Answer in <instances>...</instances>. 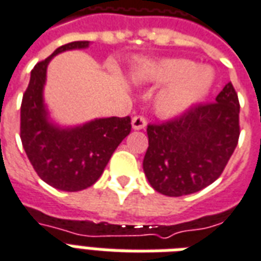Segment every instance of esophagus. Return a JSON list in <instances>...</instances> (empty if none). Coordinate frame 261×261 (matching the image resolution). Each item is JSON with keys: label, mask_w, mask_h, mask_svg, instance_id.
Listing matches in <instances>:
<instances>
[{"label": "esophagus", "mask_w": 261, "mask_h": 261, "mask_svg": "<svg viewBox=\"0 0 261 261\" xmlns=\"http://www.w3.org/2000/svg\"><path fill=\"white\" fill-rule=\"evenodd\" d=\"M145 125H147V120L144 119L142 116H134L131 119V127L134 130H142V128H145Z\"/></svg>", "instance_id": "1"}]
</instances>
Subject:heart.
<instances>
[{
  "label": "heart",
  "instance_id": "b5f03b06",
  "mask_svg": "<svg viewBox=\"0 0 261 261\" xmlns=\"http://www.w3.org/2000/svg\"><path fill=\"white\" fill-rule=\"evenodd\" d=\"M133 75L138 82L166 84L155 96V110L164 117L186 113L207 96L215 82L210 67L185 59L141 60Z\"/></svg>",
  "mask_w": 261,
  "mask_h": 261
}]
</instances>
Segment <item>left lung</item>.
<instances>
[{
  "mask_svg": "<svg viewBox=\"0 0 261 261\" xmlns=\"http://www.w3.org/2000/svg\"><path fill=\"white\" fill-rule=\"evenodd\" d=\"M142 168L161 194L200 192L218 179L238 145L239 100L230 82L215 102L198 105L180 117L147 128Z\"/></svg>",
  "mask_w": 261,
  "mask_h": 261,
  "instance_id": "8db88e82",
  "label": "left lung"
}]
</instances>
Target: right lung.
Wrapping results in <instances>:
<instances>
[{
	"label": "right lung",
	"mask_w": 261,
	"mask_h": 261,
	"mask_svg": "<svg viewBox=\"0 0 261 261\" xmlns=\"http://www.w3.org/2000/svg\"><path fill=\"white\" fill-rule=\"evenodd\" d=\"M72 42L35 65L20 106V140L43 181L63 192H80L100 177L120 142L130 134V117H103L78 125H60L50 117L44 85L50 61L68 50L89 47Z\"/></svg>",
	"instance_id": "add662e5"
}]
</instances>
